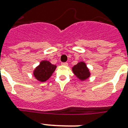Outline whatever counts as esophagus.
Wrapping results in <instances>:
<instances>
[{
  "label": "esophagus",
  "instance_id": "esophagus-1",
  "mask_svg": "<svg viewBox=\"0 0 128 128\" xmlns=\"http://www.w3.org/2000/svg\"><path fill=\"white\" fill-rule=\"evenodd\" d=\"M61 64L63 65V66H68V63L67 62H62Z\"/></svg>",
  "mask_w": 128,
  "mask_h": 128
}]
</instances>
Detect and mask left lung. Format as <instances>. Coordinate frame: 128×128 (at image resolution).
Returning <instances> with one entry per match:
<instances>
[{
  "label": "left lung",
  "instance_id": "left-lung-1",
  "mask_svg": "<svg viewBox=\"0 0 128 128\" xmlns=\"http://www.w3.org/2000/svg\"><path fill=\"white\" fill-rule=\"evenodd\" d=\"M72 71L77 78L81 80H85L90 77V72L88 68L86 67L84 62H81L72 67Z\"/></svg>",
  "mask_w": 128,
  "mask_h": 128
}]
</instances>
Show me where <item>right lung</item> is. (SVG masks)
Instances as JSON below:
<instances>
[{
	"label": "right lung",
	"instance_id": "obj_1",
	"mask_svg": "<svg viewBox=\"0 0 128 128\" xmlns=\"http://www.w3.org/2000/svg\"><path fill=\"white\" fill-rule=\"evenodd\" d=\"M56 68V65H53L49 62L42 61L34 72V76L40 82L46 81L52 75Z\"/></svg>",
	"mask_w": 128,
	"mask_h": 128
}]
</instances>
